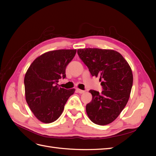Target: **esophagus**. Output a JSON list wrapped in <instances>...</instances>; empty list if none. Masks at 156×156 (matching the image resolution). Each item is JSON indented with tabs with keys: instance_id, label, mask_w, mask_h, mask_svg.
I'll return each mask as SVG.
<instances>
[{
	"instance_id": "esophagus-1",
	"label": "esophagus",
	"mask_w": 156,
	"mask_h": 156,
	"mask_svg": "<svg viewBox=\"0 0 156 156\" xmlns=\"http://www.w3.org/2000/svg\"><path fill=\"white\" fill-rule=\"evenodd\" d=\"M76 91H77V92H78V93H80V94L84 93V92H85V90H80V89H79V88H77V89H76Z\"/></svg>"
}]
</instances>
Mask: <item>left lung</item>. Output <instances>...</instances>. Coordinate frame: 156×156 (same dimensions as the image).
Returning <instances> with one entry per match:
<instances>
[{"label": "left lung", "instance_id": "8db88e82", "mask_svg": "<svg viewBox=\"0 0 156 156\" xmlns=\"http://www.w3.org/2000/svg\"><path fill=\"white\" fill-rule=\"evenodd\" d=\"M78 54L92 76H100L103 90H94L86 110L94 123L106 125L117 118L129 101L133 86L131 67L121 54L112 49H78Z\"/></svg>", "mask_w": 156, "mask_h": 156}]
</instances>
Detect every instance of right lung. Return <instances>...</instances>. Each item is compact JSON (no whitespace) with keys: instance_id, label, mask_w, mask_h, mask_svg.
<instances>
[{"instance_id":"obj_1","label":"right lung","mask_w":156,"mask_h":156,"mask_svg":"<svg viewBox=\"0 0 156 156\" xmlns=\"http://www.w3.org/2000/svg\"><path fill=\"white\" fill-rule=\"evenodd\" d=\"M76 49H58L39 56L26 72L25 99L38 120L50 123L57 120L75 89L58 87V80L66 78V66L74 58Z\"/></svg>"}]
</instances>
